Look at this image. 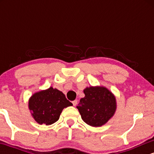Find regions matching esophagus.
Wrapping results in <instances>:
<instances>
[{
  "mask_svg": "<svg viewBox=\"0 0 154 154\" xmlns=\"http://www.w3.org/2000/svg\"><path fill=\"white\" fill-rule=\"evenodd\" d=\"M72 104H73L74 106H75L77 104V100H74V101H72Z\"/></svg>",
  "mask_w": 154,
  "mask_h": 154,
  "instance_id": "obj_1",
  "label": "esophagus"
}]
</instances>
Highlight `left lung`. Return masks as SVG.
Segmentation results:
<instances>
[{
    "label": "left lung",
    "instance_id": "obj_1",
    "mask_svg": "<svg viewBox=\"0 0 154 154\" xmlns=\"http://www.w3.org/2000/svg\"><path fill=\"white\" fill-rule=\"evenodd\" d=\"M77 108L83 121L92 127L105 125L114 116L116 109V98L105 87L95 86L84 90Z\"/></svg>",
    "mask_w": 154,
    "mask_h": 154
}]
</instances>
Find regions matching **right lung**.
Listing matches in <instances>:
<instances>
[{"instance_id":"right-lung-1","label":"right lung","mask_w":154,"mask_h":154,"mask_svg":"<svg viewBox=\"0 0 154 154\" xmlns=\"http://www.w3.org/2000/svg\"><path fill=\"white\" fill-rule=\"evenodd\" d=\"M72 106L65 95L52 87L37 92L29 100V109L34 119L40 125H52L59 119L64 108Z\"/></svg>"}]
</instances>
